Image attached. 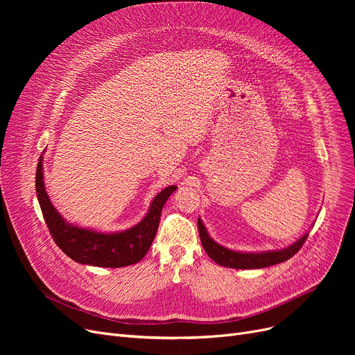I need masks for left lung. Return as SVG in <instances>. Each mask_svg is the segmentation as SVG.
Listing matches in <instances>:
<instances>
[{
	"instance_id": "obj_1",
	"label": "left lung",
	"mask_w": 355,
	"mask_h": 355,
	"mask_svg": "<svg viewBox=\"0 0 355 355\" xmlns=\"http://www.w3.org/2000/svg\"><path fill=\"white\" fill-rule=\"evenodd\" d=\"M198 233L201 239V245L206 253L220 266L232 269H262L272 265L282 263L291 259L297 250L302 248L308 237V232L304 233L296 241L288 248L279 250H266V252H236L218 245L207 233L202 220L198 217Z\"/></svg>"
}]
</instances>
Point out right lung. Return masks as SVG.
<instances>
[{"instance_id": "obj_1", "label": "right lung", "mask_w": 355, "mask_h": 355, "mask_svg": "<svg viewBox=\"0 0 355 355\" xmlns=\"http://www.w3.org/2000/svg\"><path fill=\"white\" fill-rule=\"evenodd\" d=\"M175 190L177 185H170L158 193L138 225L122 232L105 233L74 226L55 210L44 187L43 157L35 173L37 198L55 245L74 262L99 268H123L144 259L155 239L164 204Z\"/></svg>"}]
</instances>
